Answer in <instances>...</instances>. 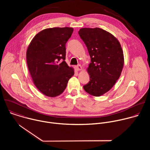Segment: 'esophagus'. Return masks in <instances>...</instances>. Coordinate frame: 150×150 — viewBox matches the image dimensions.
Instances as JSON below:
<instances>
[{
	"instance_id": "esophagus-1",
	"label": "esophagus",
	"mask_w": 150,
	"mask_h": 150,
	"mask_svg": "<svg viewBox=\"0 0 150 150\" xmlns=\"http://www.w3.org/2000/svg\"><path fill=\"white\" fill-rule=\"evenodd\" d=\"M75 69L76 70V71H81L82 70V67L80 65H76V66H75Z\"/></svg>"
}]
</instances>
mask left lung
Wrapping results in <instances>:
<instances>
[{"instance_id": "8db88e82", "label": "left lung", "mask_w": 150, "mask_h": 150, "mask_svg": "<svg viewBox=\"0 0 150 150\" xmlns=\"http://www.w3.org/2000/svg\"><path fill=\"white\" fill-rule=\"evenodd\" d=\"M91 57L87 68L89 82L83 87L87 93L100 97L108 92L119 78L124 56L119 40L100 28H82L78 31Z\"/></svg>"}]
</instances>
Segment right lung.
<instances>
[{
	"label": "right lung",
	"instance_id": "obj_1",
	"mask_svg": "<svg viewBox=\"0 0 150 150\" xmlns=\"http://www.w3.org/2000/svg\"><path fill=\"white\" fill-rule=\"evenodd\" d=\"M73 31L70 27L45 29L34 36L28 47L27 62L33 83L47 97L60 95L74 75V68L65 61V45Z\"/></svg>",
	"mask_w": 150,
	"mask_h": 150
}]
</instances>
